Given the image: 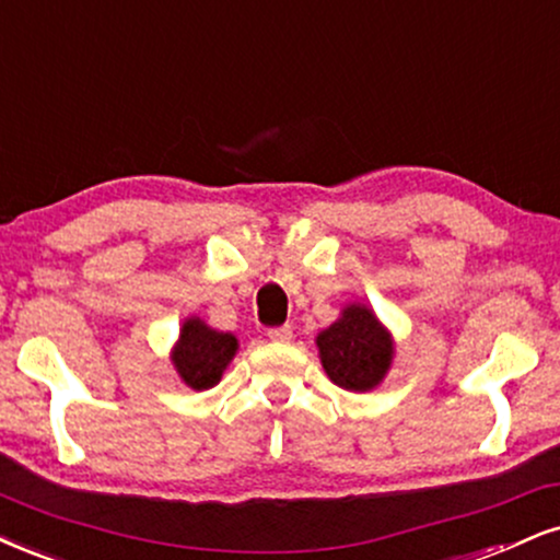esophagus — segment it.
I'll use <instances>...</instances> for the list:
<instances>
[{"instance_id":"1","label":"esophagus","mask_w":560,"mask_h":560,"mask_svg":"<svg viewBox=\"0 0 560 560\" xmlns=\"http://www.w3.org/2000/svg\"><path fill=\"white\" fill-rule=\"evenodd\" d=\"M267 337L272 342H288L293 337V329L288 327V324H282V327H272V329H267Z\"/></svg>"}]
</instances>
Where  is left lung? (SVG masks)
Here are the masks:
<instances>
[{
	"instance_id": "left-lung-1",
	"label": "left lung",
	"mask_w": 560,
	"mask_h": 560,
	"mask_svg": "<svg viewBox=\"0 0 560 560\" xmlns=\"http://www.w3.org/2000/svg\"><path fill=\"white\" fill-rule=\"evenodd\" d=\"M316 345L327 376L350 392L374 389L392 361L389 335L369 308L355 303L316 337Z\"/></svg>"
}]
</instances>
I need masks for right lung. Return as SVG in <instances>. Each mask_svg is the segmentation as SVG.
<instances>
[{"mask_svg":"<svg viewBox=\"0 0 560 560\" xmlns=\"http://www.w3.org/2000/svg\"><path fill=\"white\" fill-rule=\"evenodd\" d=\"M236 348L238 342L233 335L215 332L199 319H189L174 350V363L191 389H210L220 382L228 361L236 355Z\"/></svg>","mask_w":560,"mask_h":560,"instance_id":"right-lung-1","label":"right lung"}]
</instances>
